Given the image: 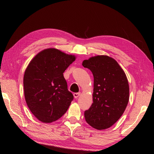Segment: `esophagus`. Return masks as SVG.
I'll use <instances>...</instances> for the list:
<instances>
[{
    "label": "esophagus",
    "instance_id": "1",
    "mask_svg": "<svg viewBox=\"0 0 154 154\" xmlns=\"http://www.w3.org/2000/svg\"><path fill=\"white\" fill-rule=\"evenodd\" d=\"M73 96H74V97L75 98V99H77V98H78V97L80 96V93H75L73 94Z\"/></svg>",
    "mask_w": 154,
    "mask_h": 154
}]
</instances>
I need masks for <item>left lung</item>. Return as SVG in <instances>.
I'll list each match as a JSON object with an SVG mask.
<instances>
[{"label": "left lung", "mask_w": 154, "mask_h": 154, "mask_svg": "<svg viewBox=\"0 0 154 154\" xmlns=\"http://www.w3.org/2000/svg\"><path fill=\"white\" fill-rule=\"evenodd\" d=\"M94 77L93 103L85 119L94 128H109L122 115L129 100V85L122 69L113 58L97 55L83 61Z\"/></svg>", "instance_id": "left-lung-1"}]
</instances>
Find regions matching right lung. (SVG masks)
I'll return each mask as SVG.
<instances>
[{
    "mask_svg": "<svg viewBox=\"0 0 154 154\" xmlns=\"http://www.w3.org/2000/svg\"><path fill=\"white\" fill-rule=\"evenodd\" d=\"M75 60L74 55L49 48L38 53L28 65L24 76V97L39 120L50 123L66 112L73 95L68 91L63 73Z\"/></svg>",
    "mask_w": 154,
    "mask_h": 154,
    "instance_id": "add662e5",
    "label": "right lung"
}]
</instances>
